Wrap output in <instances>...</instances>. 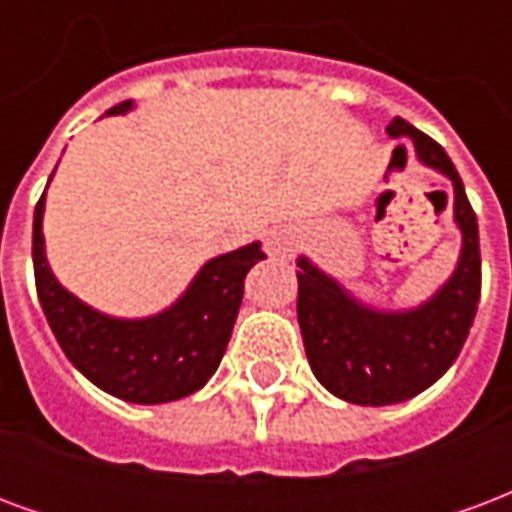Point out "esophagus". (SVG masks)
<instances>
[{
  "label": "esophagus",
  "instance_id": "esophagus-1",
  "mask_svg": "<svg viewBox=\"0 0 512 512\" xmlns=\"http://www.w3.org/2000/svg\"><path fill=\"white\" fill-rule=\"evenodd\" d=\"M266 249L271 257H290L293 255V249H296V233L290 230V227H279L274 233L266 238Z\"/></svg>",
  "mask_w": 512,
  "mask_h": 512
}]
</instances>
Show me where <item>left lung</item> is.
Instances as JSON below:
<instances>
[{
  "label": "left lung",
  "instance_id": "obj_1",
  "mask_svg": "<svg viewBox=\"0 0 512 512\" xmlns=\"http://www.w3.org/2000/svg\"><path fill=\"white\" fill-rule=\"evenodd\" d=\"M386 134L406 136L419 164L452 183V219L461 230V255L450 279L408 310L362 304L323 268L301 255L299 326L315 378L356 406H392L425 392L461 354L480 301V235L466 189L444 147L395 117ZM403 150V147H400Z\"/></svg>",
  "mask_w": 512,
  "mask_h": 512
}]
</instances>
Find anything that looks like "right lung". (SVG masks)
I'll return each mask as SVG.
<instances>
[{
  "mask_svg": "<svg viewBox=\"0 0 512 512\" xmlns=\"http://www.w3.org/2000/svg\"><path fill=\"white\" fill-rule=\"evenodd\" d=\"M131 109L134 101H123L106 115H126ZM43 211L46 191L32 224L35 285L43 315L71 365L98 389L142 406L180 400L208 384L230 343L246 274L266 257L260 241L211 257L167 310L147 318H115L73 296L54 277Z\"/></svg>",
  "mask_w": 512,
  "mask_h": 512,
  "instance_id": "right-lung-1",
  "label": "right lung"
}]
</instances>
